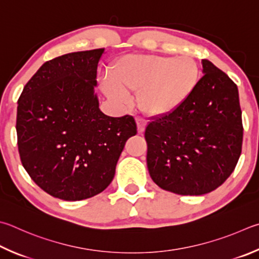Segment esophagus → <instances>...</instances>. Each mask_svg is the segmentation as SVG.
Segmentation results:
<instances>
[{
	"mask_svg": "<svg viewBox=\"0 0 259 259\" xmlns=\"http://www.w3.org/2000/svg\"><path fill=\"white\" fill-rule=\"evenodd\" d=\"M136 122H137V129H138V133L142 134L143 131L145 130V126L147 124V121L145 119H142V117H137L136 119Z\"/></svg>",
	"mask_w": 259,
	"mask_h": 259,
	"instance_id": "1",
	"label": "esophagus"
}]
</instances>
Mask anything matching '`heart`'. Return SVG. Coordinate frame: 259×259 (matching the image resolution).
I'll return each mask as SVG.
<instances>
[{"instance_id": "1", "label": "heart", "mask_w": 259, "mask_h": 259, "mask_svg": "<svg viewBox=\"0 0 259 259\" xmlns=\"http://www.w3.org/2000/svg\"><path fill=\"white\" fill-rule=\"evenodd\" d=\"M111 81L102 89L111 100L126 105V93H138V104L149 115L162 116L181 106L197 87L199 68L190 56L133 54L116 60L110 69Z\"/></svg>"}]
</instances>
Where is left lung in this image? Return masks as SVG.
Returning a JSON list of instances; mask_svg holds the SVG:
<instances>
[{"label":"left lung","instance_id":"1","mask_svg":"<svg viewBox=\"0 0 259 259\" xmlns=\"http://www.w3.org/2000/svg\"><path fill=\"white\" fill-rule=\"evenodd\" d=\"M204 76L172 113L154 116L145 130L150 178L166 191L200 196L227 180L241 154L238 87L203 60Z\"/></svg>","mask_w":259,"mask_h":259}]
</instances>
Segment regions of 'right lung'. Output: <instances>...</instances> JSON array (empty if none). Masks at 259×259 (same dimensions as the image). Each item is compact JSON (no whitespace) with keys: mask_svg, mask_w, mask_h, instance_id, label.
Wrapping results in <instances>:
<instances>
[{"mask_svg":"<svg viewBox=\"0 0 259 259\" xmlns=\"http://www.w3.org/2000/svg\"><path fill=\"white\" fill-rule=\"evenodd\" d=\"M104 49L74 52L45 62L18 101L21 163L49 195L74 201L109 187L125 142L137 134L131 115L107 116L95 87Z\"/></svg>","mask_w":259,"mask_h":259,"instance_id":"right-lung-1","label":"right lung"}]
</instances>
